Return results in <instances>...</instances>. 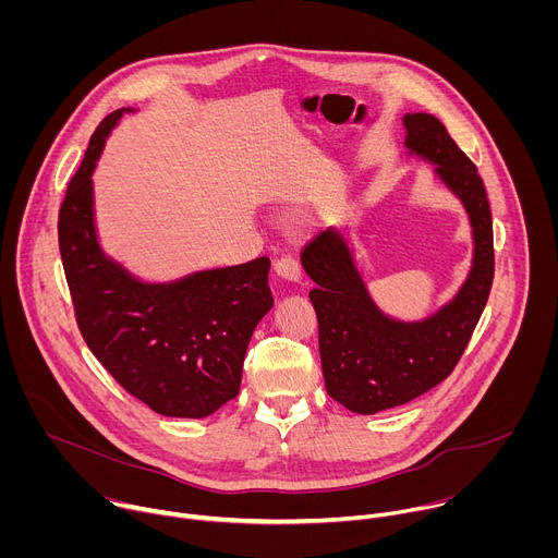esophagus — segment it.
<instances>
[{"instance_id":"obj_1","label":"esophagus","mask_w":558,"mask_h":558,"mask_svg":"<svg viewBox=\"0 0 558 558\" xmlns=\"http://www.w3.org/2000/svg\"><path fill=\"white\" fill-rule=\"evenodd\" d=\"M274 269L280 278L284 280H300V263L293 258V256H280L276 263H274Z\"/></svg>"}]
</instances>
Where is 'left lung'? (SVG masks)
<instances>
[{
	"label": "left lung",
	"mask_w": 558,
	"mask_h": 558,
	"mask_svg": "<svg viewBox=\"0 0 558 558\" xmlns=\"http://www.w3.org/2000/svg\"><path fill=\"white\" fill-rule=\"evenodd\" d=\"M409 147L437 163L463 201L474 231V265L459 295L424 323L404 325L371 302L342 238L323 231L302 247L327 392L360 415L407 404L444 381L461 360L495 278L493 214L482 174L433 114H407Z\"/></svg>",
	"instance_id": "1"
}]
</instances>
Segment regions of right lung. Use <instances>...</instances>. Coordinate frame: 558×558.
I'll list each match as a JSON object with an SVG mask.
<instances>
[{"label": "right lung", "mask_w": 558, "mask_h": 558, "mask_svg": "<svg viewBox=\"0 0 558 558\" xmlns=\"http://www.w3.org/2000/svg\"><path fill=\"white\" fill-rule=\"evenodd\" d=\"M121 112L108 114L59 207V252L76 327L136 400L168 417H207L238 395L247 344L274 298L269 258L141 284L104 258L93 225V170Z\"/></svg>", "instance_id": "right-lung-1"}]
</instances>
